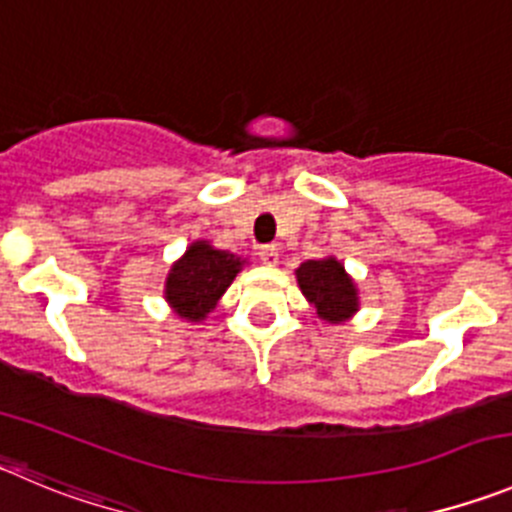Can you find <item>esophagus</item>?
I'll list each match as a JSON object with an SVG mask.
<instances>
[{
	"mask_svg": "<svg viewBox=\"0 0 512 512\" xmlns=\"http://www.w3.org/2000/svg\"><path fill=\"white\" fill-rule=\"evenodd\" d=\"M259 259L264 261V264H269V266L279 264V248H276L274 243H266V246H259Z\"/></svg>",
	"mask_w": 512,
	"mask_h": 512,
	"instance_id": "obj_1",
	"label": "esophagus"
}]
</instances>
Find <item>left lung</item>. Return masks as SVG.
<instances>
[{
	"label": "left lung",
	"mask_w": 512,
	"mask_h": 512,
	"mask_svg": "<svg viewBox=\"0 0 512 512\" xmlns=\"http://www.w3.org/2000/svg\"><path fill=\"white\" fill-rule=\"evenodd\" d=\"M297 281L304 297L317 307V314L322 320L340 322L350 317L358 307L355 284L345 274V266L340 261H304L297 269Z\"/></svg>",
	"instance_id": "8db88e82"
}]
</instances>
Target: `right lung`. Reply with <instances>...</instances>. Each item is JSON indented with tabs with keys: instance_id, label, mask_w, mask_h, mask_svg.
<instances>
[{
	"instance_id": "obj_1",
	"label": "right lung",
	"mask_w": 512,
	"mask_h": 512,
	"mask_svg": "<svg viewBox=\"0 0 512 512\" xmlns=\"http://www.w3.org/2000/svg\"><path fill=\"white\" fill-rule=\"evenodd\" d=\"M241 266L243 261L236 253L218 251L203 241L192 243L167 276V302L180 317L192 322L203 320L220 294L231 287Z\"/></svg>"
}]
</instances>
